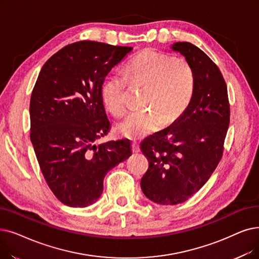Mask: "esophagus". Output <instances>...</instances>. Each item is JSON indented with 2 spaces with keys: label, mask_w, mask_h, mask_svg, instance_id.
<instances>
[{
  "label": "esophagus",
  "mask_w": 259,
  "mask_h": 259,
  "mask_svg": "<svg viewBox=\"0 0 259 259\" xmlns=\"http://www.w3.org/2000/svg\"><path fill=\"white\" fill-rule=\"evenodd\" d=\"M132 151L133 152H139L140 151V145H139V143L138 142H132Z\"/></svg>",
  "instance_id": "1"
}]
</instances>
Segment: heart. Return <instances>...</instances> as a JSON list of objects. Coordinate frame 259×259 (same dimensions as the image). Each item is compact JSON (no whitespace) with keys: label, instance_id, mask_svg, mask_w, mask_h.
Instances as JSON below:
<instances>
[{"label":"heart","instance_id":"b5f03b06","mask_svg":"<svg viewBox=\"0 0 259 259\" xmlns=\"http://www.w3.org/2000/svg\"><path fill=\"white\" fill-rule=\"evenodd\" d=\"M145 87L143 106L117 126L127 138L140 139L161 126L170 125L181 117L192 100L195 90L193 67L184 59H175L154 50H145L128 64L125 75H110L102 88L106 108L115 115L126 110L128 87Z\"/></svg>","mask_w":259,"mask_h":259}]
</instances>
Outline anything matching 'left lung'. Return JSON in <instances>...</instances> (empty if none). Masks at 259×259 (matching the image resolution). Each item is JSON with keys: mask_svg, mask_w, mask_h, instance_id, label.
<instances>
[{"mask_svg": "<svg viewBox=\"0 0 259 259\" xmlns=\"http://www.w3.org/2000/svg\"><path fill=\"white\" fill-rule=\"evenodd\" d=\"M171 49L193 67L194 94L171 127L141 145L149 162L141 180L143 193L166 205L182 203L207 182L222 157L230 123L228 88L216 63L189 42H177Z\"/></svg>", "mask_w": 259, "mask_h": 259, "instance_id": "obj_1", "label": "left lung"}]
</instances>
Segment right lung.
I'll return each instance as SVG.
<instances>
[{
	"label": "right lung",
	"mask_w": 259,
	"mask_h": 259,
	"mask_svg": "<svg viewBox=\"0 0 259 259\" xmlns=\"http://www.w3.org/2000/svg\"><path fill=\"white\" fill-rule=\"evenodd\" d=\"M132 50L96 41L69 44L43 65L32 89L30 141L49 187L67 206L93 204L107 172L131 155L129 140L95 141L111 127L102 98L105 77Z\"/></svg>",
	"instance_id": "obj_1"
}]
</instances>
